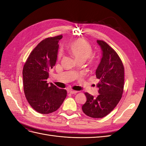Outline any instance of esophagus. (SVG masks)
Here are the masks:
<instances>
[{"label":"esophagus","mask_w":146,"mask_h":146,"mask_svg":"<svg viewBox=\"0 0 146 146\" xmlns=\"http://www.w3.org/2000/svg\"><path fill=\"white\" fill-rule=\"evenodd\" d=\"M77 92H78V91H77L70 90V94H76V93H77Z\"/></svg>","instance_id":"1"}]
</instances>
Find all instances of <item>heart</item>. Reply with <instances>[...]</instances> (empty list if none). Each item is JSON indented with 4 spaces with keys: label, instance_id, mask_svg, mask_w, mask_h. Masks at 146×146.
<instances>
[{
    "label": "heart",
    "instance_id": "obj_1",
    "mask_svg": "<svg viewBox=\"0 0 146 146\" xmlns=\"http://www.w3.org/2000/svg\"><path fill=\"white\" fill-rule=\"evenodd\" d=\"M69 51L77 61H85L92 55V48L87 41L83 39H78L69 45ZM59 56H60V54Z\"/></svg>",
    "mask_w": 146,
    "mask_h": 146
}]
</instances>
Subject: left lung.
<instances>
[{"label":"left lung","instance_id":"left-lung-1","mask_svg":"<svg viewBox=\"0 0 146 146\" xmlns=\"http://www.w3.org/2000/svg\"><path fill=\"white\" fill-rule=\"evenodd\" d=\"M102 51V56L96 76L99 80L97 86L99 95L94 98L85 92L86 102L82 105L83 113L93 118L107 116L120 101L123 91L124 68L113 48L102 40L97 41Z\"/></svg>","mask_w":146,"mask_h":146}]
</instances>
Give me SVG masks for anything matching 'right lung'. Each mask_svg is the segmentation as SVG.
Wrapping results in <instances>:
<instances>
[{"label": "right lung", "instance_id": "right-lung-1", "mask_svg": "<svg viewBox=\"0 0 146 146\" xmlns=\"http://www.w3.org/2000/svg\"><path fill=\"white\" fill-rule=\"evenodd\" d=\"M62 35L47 38L30 53L23 70L25 96L35 110L41 114L55 111L63 104L67 91L47 83L49 70L55 65L58 41Z\"/></svg>", "mask_w": 146, "mask_h": 146}]
</instances>
